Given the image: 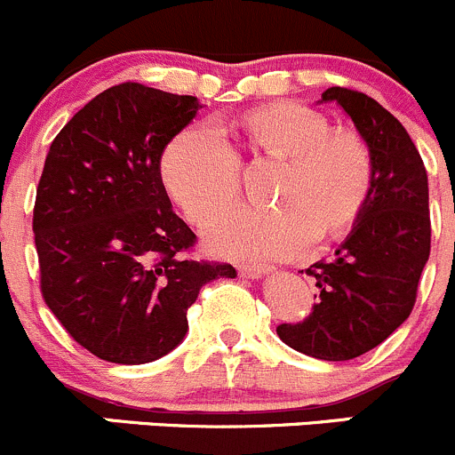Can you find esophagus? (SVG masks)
<instances>
[{"label": "esophagus", "instance_id": "34e87169", "mask_svg": "<svg viewBox=\"0 0 455 455\" xmlns=\"http://www.w3.org/2000/svg\"><path fill=\"white\" fill-rule=\"evenodd\" d=\"M237 270H240L242 277L255 279L261 277V275H268L273 270V266L261 264V261H242V264H237Z\"/></svg>", "mask_w": 455, "mask_h": 455}]
</instances>
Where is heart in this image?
Returning a JSON list of instances; mask_svg holds the SVG:
<instances>
[{
    "label": "heart",
    "mask_w": 455,
    "mask_h": 455,
    "mask_svg": "<svg viewBox=\"0 0 455 455\" xmlns=\"http://www.w3.org/2000/svg\"><path fill=\"white\" fill-rule=\"evenodd\" d=\"M279 163L266 202L273 209H235L206 228L224 255H295L315 242L346 235L368 206L374 156L363 136L330 130L328 118L292 100L261 105L228 130L187 127L160 158L164 189L191 224L204 227L242 189L240 163Z\"/></svg>",
    "instance_id": "heart-1"
}]
</instances>
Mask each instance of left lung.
<instances>
[{
    "label": "left lung",
    "mask_w": 455,
    "mask_h": 455,
    "mask_svg": "<svg viewBox=\"0 0 455 455\" xmlns=\"http://www.w3.org/2000/svg\"><path fill=\"white\" fill-rule=\"evenodd\" d=\"M374 156V187L355 231L332 259L306 268L319 288L299 323L277 325L286 346L321 361H350L383 343L407 316L431 249L429 187L405 127L368 94L328 87Z\"/></svg>",
    "instance_id": "left-lung-1"
}]
</instances>
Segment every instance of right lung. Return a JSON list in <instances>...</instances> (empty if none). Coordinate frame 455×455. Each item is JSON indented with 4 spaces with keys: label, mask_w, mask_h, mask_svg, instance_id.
<instances>
[{
    "label": "right lung",
    "mask_w": 455,
    "mask_h": 455,
    "mask_svg": "<svg viewBox=\"0 0 455 455\" xmlns=\"http://www.w3.org/2000/svg\"><path fill=\"white\" fill-rule=\"evenodd\" d=\"M202 108L142 84L100 92L57 134L36 187L32 231L41 295L79 346L109 363L160 359L187 310L231 264L196 261V233L172 211L164 147Z\"/></svg>",
    "instance_id": "1"
}]
</instances>
